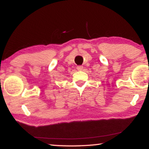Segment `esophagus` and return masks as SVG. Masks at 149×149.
<instances>
[{"mask_svg":"<svg viewBox=\"0 0 149 149\" xmlns=\"http://www.w3.org/2000/svg\"><path fill=\"white\" fill-rule=\"evenodd\" d=\"M83 69H84V67H83L82 65H78L77 67V70L78 71H81V70H83Z\"/></svg>","mask_w":149,"mask_h":149,"instance_id":"esophagus-1","label":"esophagus"}]
</instances>
